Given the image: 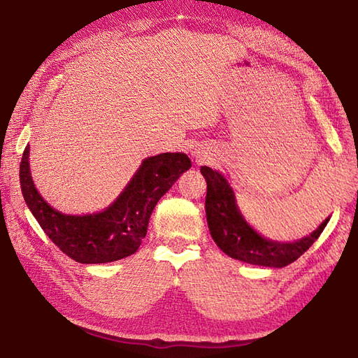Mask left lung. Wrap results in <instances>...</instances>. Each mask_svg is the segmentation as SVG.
Listing matches in <instances>:
<instances>
[{
  "mask_svg": "<svg viewBox=\"0 0 358 358\" xmlns=\"http://www.w3.org/2000/svg\"><path fill=\"white\" fill-rule=\"evenodd\" d=\"M200 171L208 183L204 209L210 235L217 246L235 260L269 268H283L305 254L329 222V218H326L317 231L299 241L278 243L266 240L241 217L232 189L223 175L208 166H201Z\"/></svg>",
  "mask_w": 358,
  "mask_h": 358,
  "instance_id": "1",
  "label": "left lung"
}]
</instances>
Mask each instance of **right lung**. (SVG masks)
Masks as SVG:
<instances>
[{"label": "right lung", "instance_id": "obj_1", "mask_svg": "<svg viewBox=\"0 0 358 358\" xmlns=\"http://www.w3.org/2000/svg\"><path fill=\"white\" fill-rule=\"evenodd\" d=\"M189 167L191 159L180 152L149 157L108 209L83 217L64 215L41 199L30 177L29 146L22 152L20 181L24 201L45 235L72 260L95 264L117 262L138 250L155 204Z\"/></svg>", "mask_w": 358, "mask_h": 358}]
</instances>
